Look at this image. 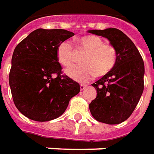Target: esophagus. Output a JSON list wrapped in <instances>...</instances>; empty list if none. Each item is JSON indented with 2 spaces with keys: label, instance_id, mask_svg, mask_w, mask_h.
<instances>
[{
  "label": "esophagus",
  "instance_id": "esophagus-1",
  "mask_svg": "<svg viewBox=\"0 0 154 154\" xmlns=\"http://www.w3.org/2000/svg\"><path fill=\"white\" fill-rule=\"evenodd\" d=\"M85 87H86V85H80V91H83L84 89H85Z\"/></svg>",
  "mask_w": 154,
  "mask_h": 154
}]
</instances>
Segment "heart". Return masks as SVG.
Masks as SVG:
<instances>
[{"label": "heart", "mask_w": 154, "mask_h": 154, "mask_svg": "<svg viewBox=\"0 0 154 154\" xmlns=\"http://www.w3.org/2000/svg\"><path fill=\"white\" fill-rule=\"evenodd\" d=\"M77 51L85 55L81 58L83 65L66 70V75L77 82L85 83L96 76H104L110 73L118 60V51L115 46L104 43L98 36L85 35L76 41ZM58 63L69 68L75 60V50L69 41H63L57 49Z\"/></svg>", "instance_id": "b5f03b06"}]
</instances>
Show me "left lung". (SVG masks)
Segmentation results:
<instances>
[{"mask_svg": "<svg viewBox=\"0 0 154 154\" xmlns=\"http://www.w3.org/2000/svg\"><path fill=\"white\" fill-rule=\"evenodd\" d=\"M88 32L107 38L118 51L113 70L91 85L97 94L90 103V111L99 122L120 124L131 115L143 92L145 69L142 56L132 41L118 29Z\"/></svg>", "mask_w": 154, "mask_h": 154, "instance_id": "8db88e82", "label": "left lung"}]
</instances>
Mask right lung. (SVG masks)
I'll list each match as a JSON object with an SVG mask.
<instances>
[{
    "mask_svg": "<svg viewBox=\"0 0 154 154\" xmlns=\"http://www.w3.org/2000/svg\"><path fill=\"white\" fill-rule=\"evenodd\" d=\"M74 35L62 29H38L14 49L9 85L15 106L27 118L40 122L58 118L79 92V83L62 75L57 58V46Z\"/></svg>",
    "mask_w": 154,
    "mask_h": 154,
    "instance_id": "obj_1",
    "label": "right lung"
}]
</instances>
